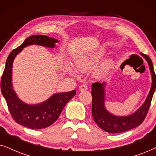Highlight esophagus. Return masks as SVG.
<instances>
[{"mask_svg":"<svg viewBox=\"0 0 156 156\" xmlns=\"http://www.w3.org/2000/svg\"><path fill=\"white\" fill-rule=\"evenodd\" d=\"M79 90L80 91H86L88 90V86L86 84H82L79 86Z\"/></svg>","mask_w":156,"mask_h":156,"instance_id":"1","label":"esophagus"}]
</instances>
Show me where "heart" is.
<instances>
[{"label":"heart","instance_id":"b5f03b06","mask_svg":"<svg viewBox=\"0 0 156 156\" xmlns=\"http://www.w3.org/2000/svg\"><path fill=\"white\" fill-rule=\"evenodd\" d=\"M105 54L103 49L98 50L93 53H89L86 56L81 57L76 61V66L80 71L87 72L95 68ZM113 61L111 59H108L103 62L95 70V74L98 78H103L108 73L113 67ZM73 73V70H70Z\"/></svg>","mask_w":156,"mask_h":156}]
</instances>
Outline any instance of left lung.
Returning a JSON list of instances; mask_svg holds the SVG:
<instances>
[{
	"instance_id": "left-lung-1",
	"label": "left lung",
	"mask_w": 156,
	"mask_h": 156,
	"mask_svg": "<svg viewBox=\"0 0 156 156\" xmlns=\"http://www.w3.org/2000/svg\"><path fill=\"white\" fill-rule=\"evenodd\" d=\"M148 62L152 76V85L146 101L140 108L128 116H115L105 108V83L95 82L92 84V115L95 122L101 129L111 133L127 131L140 125L150 108L153 93L156 88V75L150 57L140 53Z\"/></svg>"
}]
</instances>
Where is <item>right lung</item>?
I'll use <instances>...</instances> for the list:
<instances>
[{
    "label": "right lung",
    "instance_id": "1",
    "mask_svg": "<svg viewBox=\"0 0 156 156\" xmlns=\"http://www.w3.org/2000/svg\"><path fill=\"white\" fill-rule=\"evenodd\" d=\"M58 41L46 36L35 35L27 38L19 47L9 54L1 77V92L7 103L10 115L16 123L31 128L42 129L52 125L58 118L67 103L76 94L73 90L70 92L55 93L38 105H28L22 102L16 95L12 85V68L16 55L28 45L36 44L48 48L55 47Z\"/></svg>",
    "mask_w": 156,
    "mask_h": 156
}]
</instances>
